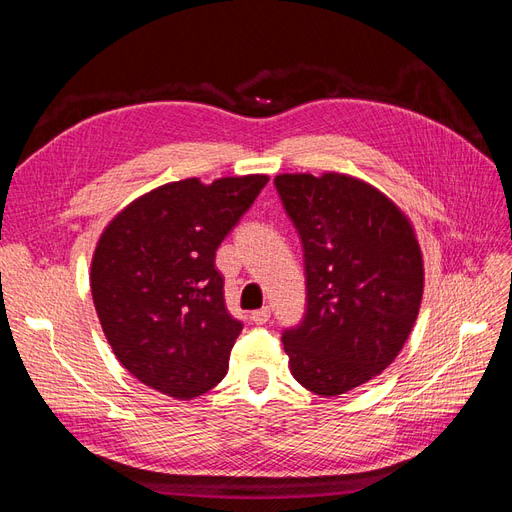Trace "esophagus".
<instances>
[{
	"instance_id": "1",
	"label": "esophagus",
	"mask_w": 512,
	"mask_h": 512,
	"mask_svg": "<svg viewBox=\"0 0 512 512\" xmlns=\"http://www.w3.org/2000/svg\"><path fill=\"white\" fill-rule=\"evenodd\" d=\"M252 322L254 324H265L269 318H271V309L269 307H262V309H256V312L250 314Z\"/></svg>"
}]
</instances>
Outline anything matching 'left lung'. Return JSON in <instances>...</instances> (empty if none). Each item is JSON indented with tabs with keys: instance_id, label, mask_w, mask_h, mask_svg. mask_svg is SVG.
<instances>
[{
	"instance_id": "obj_1",
	"label": "left lung",
	"mask_w": 512,
	"mask_h": 512,
	"mask_svg": "<svg viewBox=\"0 0 512 512\" xmlns=\"http://www.w3.org/2000/svg\"><path fill=\"white\" fill-rule=\"evenodd\" d=\"M275 188L297 226L307 309L282 335L290 374L322 397L380 376L404 348L423 301L425 267L408 215L346 173H282Z\"/></svg>"
}]
</instances>
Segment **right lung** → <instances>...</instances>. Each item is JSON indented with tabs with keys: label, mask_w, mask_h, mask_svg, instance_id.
<instances>
[{
	"label": "right lung",
	"mask_w": 512,
	"mask_h": 512,
	"mask_svg": "<svg viewBox=\"0 0 512 512\" xmlns=\"http://www.w3.org/2000/svg\"><path fill=\"white\" fill-rule=\"evenodd\" d=\"M267 181H170L102 230L89 273L96 314L117 361L149 389L185 401L226 376L243 324L226 309L215 250Z\"/></svg>",
	"instance_id": "add662e5"
}]
</instances>
